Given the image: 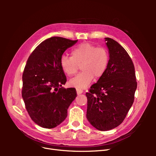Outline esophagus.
<instances>
[{"label": "esophagus", "instance_id": "34e87169", "mask_svg": "<svg viewBox=\"0 0 156 156\" xmlns=\"http://www.w3.org/2000/svg\"><path fill=\"white\" fill-rule=\"evenodd\" d=\"M76 90H77V94H78V95H79V94H82L83 92V90L79 89V88H77Z\"/></svg>", "mask_w": 156, "mask_h": 156}]
</instances>
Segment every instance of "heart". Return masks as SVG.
I'll return each mask as SVG.
<instances>
[{"label": "heart", "mask_w": 156, "mask_h": 156, "mask_svg": "<svg viewBox=\"0 0 156 156\" xmlns=\"http://www.w3.org/2000/svg\"><path fill=\"white\" fill-rule=\"evenodd\" d=\"M71 56L62 55L60 60L61 69L69 77L78 72L81 66L82 72L70 80L71 85L79 89L86 88L94 77H102L107 68L109 55L103 47H97L90 43H83L72 49Z\"/></svg>", "instance_id": "obj_1"}]
</instances>
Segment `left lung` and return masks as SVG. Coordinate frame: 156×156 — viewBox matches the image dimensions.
<instances>
[{
	"label": "left lung",
	"instance_id": "8db88e82",
	"mask_svg": "<svg viewBox=\"0 0 156 156\" xmlns=\"http://www.w3.org/2000/svg\"><path fill=\"white\" fill-rule=\"evenodd\" d=\"M105 41L109 54L107 68L86 93L87 119L100 131L122 124L133 105L137 87L134 65L127 51L110 37H105Z\"/></svg>",
	"mask_w": 156,
	"mask_h": 156
}]
</instances>
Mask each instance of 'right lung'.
<instances>
[{"label": "right lung", "mask_w": 156, "mask_h": 156, "mask_svg": "<svg viewBox=\"0 0 156 156\" xmlns=\"http://www.w3.org/2000/svg\"><path fill=\"white\" fill-rule=\"evenodd\" d=\"M77 41L51 37L37 45L27 60L22 97L31 119L44 128H54L62 123L77 97L75 88L62 87L66 77L60 60L64 51Z\"/></svg>", "instance_id": "obj_1"}]
</instances>
